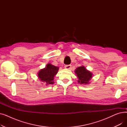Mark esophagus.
I'll return each mask as SVG.
<instances>
[{
  "label": "esophagus",
  "mask_w": 127,
  "mask_h": 127,
  "mask_svg": "<svg viewBox=\"0 0 127 127\" xmlns=\"http://www.w3.org/2000/svg\"><path fill=\"white\" fill-rule=\"evenodd\" d=\"M71 67V65H65V68L66 69H70Z\"/></svg>",
  "instance_id": "obj_1"
}]
</instances>
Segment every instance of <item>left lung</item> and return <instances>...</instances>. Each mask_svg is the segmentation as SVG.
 Returning <instances> with one entry per match:
<instances>
[{
  "instance_id": "1",
  "label": "left lung",
  "mask_w": 127,
  "mask_h": 127,
  "mask_svg": "<svg viewBox=\"0 0 127 127\" xmlns=\"http://www.w3.org/2000/svg\"><path fill=\"white\" fill-rule=\"evenodd\" d=\"M75 73L78 78V82L81 84H89L93 77L91 72L87 70L84 66H80L75 70Z\"/></svg>"
}]
</instances>
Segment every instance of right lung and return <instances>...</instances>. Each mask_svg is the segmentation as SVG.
I'll list each match as a JSON object with an SVG mask.
<instances>
[{"mask_svg": "<svg viewBox=\"0 0 127 127\" xmlns=\"http://www.w3.org/2000/svg\"><path fill=\"white\" fill-rule=\"evenodd\" d=\"M59 67L48 63L45 68L40 70L37 74L38 79L41 81L45 82L46 85L52 84L54 83L53 80L55 76L57 75Z\"/></svg>", "mask_w": 127, "mask_h": 127, "instance_id": "add662e5", "label": "right lung"}]
</instances>
